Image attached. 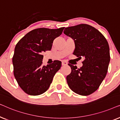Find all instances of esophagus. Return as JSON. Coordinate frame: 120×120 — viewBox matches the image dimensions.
I'll return each mask as SVG.
<instances>
[{
    "mask_svg": "<svg viewBox=\"0 0 120 120\" xmlns=\"http://www.w3.org/2000/svg\"><path fill=\"white\" fill-rule=\"evenodd\" d=\"M62 65H63V66H64V65H68V63H67V62H65V61H62Z\"/></svg>",
    "mask_w": 120,
    "mask_h": 120,
    "instance_id": "1",
    "label": "esophagus"
}]
</instances>
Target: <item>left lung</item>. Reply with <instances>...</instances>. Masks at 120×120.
Listing matches in <instances>:
<instances>
[{
	"instance_id": "8db88e82",
	"label": "left lung",
	"mask_w": 120,
	"mask_h": 120,
	"mask_svg": "<svg viewBox=\"0 0 120 120\" xmlns=\"http://www.w3.org/2000/svg\"><path fill=\"white\" fill-rule=\"evenodd\" d=\"M64 34L74 41V55L84 58L79 69L68 64L71 69L67 76L68 86L78 94H91L98 89L107 73L110 58L108 42L101 32L88 24L65 28Z\"/></svg>"
}]
</instances>
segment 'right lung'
<instances>
[{
    "mask_svg": "<svg viewBox=\"0 0 120 120\" xmlns=\"http://www.w3.org/2000/svg\"><path fill=\"white\" fill-rule=\"evenodd\" d=\"M64 28L34 29L16 44L12 58L14 76L19 87L28 94L38 96L45 92L61 67L59 60L42 65V53L51 50L53 40L61 35Z\"/></svg>",
    "mask_w": 120,
    "mask_h": 120,
    "instance_id": "obj_1",
    "label": "right lung"
}]
</instances>
